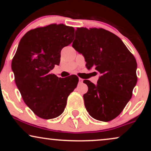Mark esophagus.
<instances>
[{
    "mask_svg": "<svg viewBox=\"0 0 151 151\" xmlns=\"http://www.w3.org/2000/svg\"><path fill=\"white\" fill-rule=\"evenodd\" d=\"M83 79H82V78H79V83H82V82H83Z\"/></svg>",
    "mask_w": 151,
    "mask_h": 151,
    "instance_id": "34e87169",
    "label": "esophagus"
}]
</instances>
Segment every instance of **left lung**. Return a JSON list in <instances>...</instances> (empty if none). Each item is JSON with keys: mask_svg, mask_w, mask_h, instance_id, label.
I'll return each mask as SVG.
<instances>
[{"mask_svg": "<svg viewBox=\"0 0 151 151\" xmlns=\"http://www.w3.org/2000/svg\"><path fill=\"white\" fill-rule=\"evenodd\" d=\"M73 47L84 55L88 69L100 73L98 84L84 80L86 111L97 120L109 122L120 114L137 81V63L121 39L102 28L78 27Z\"/></svg>", "mask_w": 151, "mask_h": 151, "instance_id": "1", "label": "left lung"}]
</instances>
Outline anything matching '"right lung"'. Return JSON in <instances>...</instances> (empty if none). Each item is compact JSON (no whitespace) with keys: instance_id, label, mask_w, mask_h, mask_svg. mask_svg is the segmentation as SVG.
<instances>
[{"instance_id":"add662e5","label":"right lung","mask_w":151,"mask_h":151,"mask_svg":"<svg viewBox=\"0 0 151 151\" xmlns=\"http://www.w3.org/2000/svg\"><path fill=\"white\" fill-rule=\"evenodd\" d=\"M74 28L51 24L27 32L12 62L14 80L24 102L37 116L49 119L65 110L68 96L78 83L76 76L51 73L60 61L63 47L73 41Z\"/></svg>"}]
</instances>
